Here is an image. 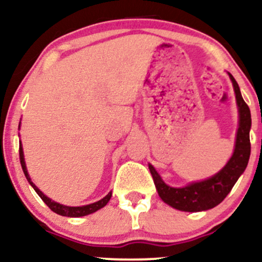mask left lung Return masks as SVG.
Masks as SVG:
<instances>
[{
  "instance_id": "8db88e82",
  "label": "left lung",
  "mask_w": 262,
  "mask_h": 262,
  "mask_svg": "<svg viewBox=\"0 0 262 262\" xmlns=\"http://www.w3.org/2000/svg\"><path fill=\"white\" fill-rule=\"evenodd\" d=\"M228 75L235 92L237 112H239V127L236 130L233 155L230 156L223 169L202 181L191 182L183 187H171L165 183L155 167L149 164L150 173L154 180L159 196L172 208L182 212H202V210L214 208L228 196L237 179L243 175L248 166L251 150V114L248 104L243 100L242 92L235 79L230 73H228Z\"/></svg>"
}]
</instances>
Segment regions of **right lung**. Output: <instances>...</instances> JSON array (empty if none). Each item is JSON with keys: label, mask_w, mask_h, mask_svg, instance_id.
Segmentation results:
<instances>
[{"label": "right lung", "mask_w": 262, "mask_h": 262, "mask_svg": "<svg viewBox=\"0 0 262 262\" xmlns=\"http://www.w3.org/2000/svg\"><path fill=\"white\" fill-rule=\"evenodd\" d=\"M19 128H20V122H19ZM19 160H20V165H22L23 172H25L27 180H28V182L31 183L32 187L34 188V191L37 192L38 196L44 201V203L47 204V206L49 207V208L52 209L53 212H55L56 214H59V215H64V217H71V218H77V217H83V215H89V214H91V213L97 212L98 209L103 208V207L106 206L108 202H110L111 197H112V191H111L110 193H108L106 197L102 198V200L97 201V202H95V203L86 204V206L70 207V206H65V204L58 203V202H55V201L50 200V198L48 197V196H45L43 192H41L40 189H39L37 186H35L34 183L32 182L31 176H29L28 170H27V166H26L25 154H23L22 141H19Z\"/></svg>", "instance_id": "obj_1"}]
</instances>
